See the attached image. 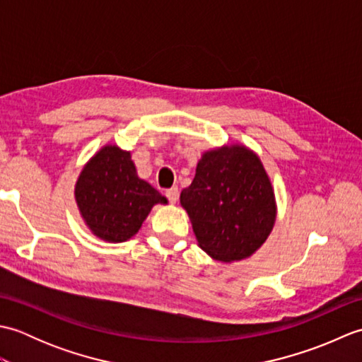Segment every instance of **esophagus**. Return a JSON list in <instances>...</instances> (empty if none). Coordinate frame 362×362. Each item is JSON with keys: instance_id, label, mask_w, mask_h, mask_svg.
I'll use <instances>...</instances> for the list:
<instances>
[{"instance_id": "1", "label": "esophagus", "mask_w": 362, "mask_h": 362, "mask_svg": "<svg viewBox=\"0 0 362 362\" xmlns=\"http://www.w3.org/2000/svg\"><path fill=\"white\" fill-rule=\"evenodd\" d=\"M166 197H168V201L171 202V204H175L177 202V199H179V189H177L175 187L174 188H169V189H166Z\"/></svg>"}]
</instances>
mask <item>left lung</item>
I'll return each mask as SVG.
<instances>
[{"mask_svg":"<svg viewBox=\"0 0 362 362\" xmlns=\"http://www.w3.org/2000/svg\"><path fill=\"white\" fill-rule=\"evenodd\" d=\"M199 247L232 263L252 257L276 219L274 187L259 157L244 144L202 153L194 179L180 193Z\"/></svg>","mask_w":362,"mask_h":362,"instance_id":"left-lung-1","label":"left lung"}]
</instances>
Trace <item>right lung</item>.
Listing matches in <instances>:
<instances>
[{"label":"right lung","instance_id":"add662e5","mask_svg":"<svg viewBox=\"0 0 362 362\" xmlns=\"http://www.w3.org/2000/svg\"><path fill=\"white\" fill-rule=\"evenodd\" d=\"M74 199L90 232L105 243H124L138 233L152 206L168 204L140 179L130 152L105 144L91 157L74 185Z\"/></svg>","mask_w":362,"mask_h":362}]
</instances>
